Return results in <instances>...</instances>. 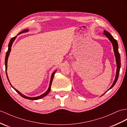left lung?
I'll return each instance as SVG.
<instances>
[{
  "mask_svg": "<svg viewBox=\"0 0 127 127\" xmlns=\"http://www.w3.org/2000/svg\"><path fill=\"white\" fill-rule=\"evenodd\" d=\"M103 34L107 37L108 39H109V40L111 41V42L112 43L114 54H115V58H116V64H117V70H116V74L115 79V80H114V81L113 83V85H112V86H111V87L109 89H108V90L107 91V92H108V91L109 90V89H110L111 88H112L114 87V86L115 85L116 82L117 81V79H118L119 75V73H120V68H121V59H120V53L119 52V50H118L119 46H118V44H117V42L116 41V40L114 39L113 37V36L111 35L109 32L106 31H104Z\"/></svg>",
  "mask_w": 127,
  "mask_h": 127,
  "instance_id": "1",
  "label": "left lung"
}]
</instances>
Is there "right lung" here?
<instances>
[{
    "instance_id": "obj_1",
    "label": "right lung",
    "mask_w": 127,
    "mask_h": 127,
    "mask_svg": "<svg viewBox=\"0 0 127 127\" xmlns=\"http://www.w3.org/2000/svg\"><path fill=\"white\" fill-rule=\"evenodd\" d=\"M28 31H29V29H26V30H24V31H23L22 32H20L19 33H18V35H19V34H21V33H25V32H27ZM17 38V36H14V37H13V38H12L11 40H10V42H9V44H8V51H7V52H6V57H5V70H6V76H7V79H8V81H9V82H10V81H9V80H8V76H7V72H6V70H7V60H8V56H9V54H10V52H11V47H12V44H13V42H14V41L15 40V38ZM55 72H56V71H54V72L52 73V75H51V80H50V82H49V87H48V89H47V91H46L45 93H44V94H42V95H40V96H36V97H28V96H25V95H23V94H21L20 92H19V91H18V90H17L16 89H15L13 86H12V85L11 84V83L10 82V84L11 85V86H12V88H13L14 90L16 91L18 94H19L21 97H24V98H26V99H29V100H39V99H40V98H42V97H44V96H46L47 95L48 93H49V92H50V91H51V85H52V81H53V78H54V74H55Z\"/></svg>"
}]
</instances>
